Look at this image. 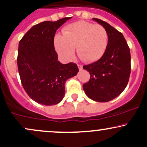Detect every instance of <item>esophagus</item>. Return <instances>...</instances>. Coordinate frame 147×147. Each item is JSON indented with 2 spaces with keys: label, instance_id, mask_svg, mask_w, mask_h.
<instances>
[{
  "label": "esophagus",
  "instance_id": "esophagus-1",
  "mask_svg": "<svg viewBox=\"0 0 147 147\" xmlns=\"http://www.w3.org/2000/svg\"><path fill=\"white\" fill-rule=\"evenodd\" d=\"M77 66H78L79 70H82L83 69V66L82 65H80V64H77Z\"/></svg>",
  "mask_w": 147,
  "mask_h": 147
}]
</instances>
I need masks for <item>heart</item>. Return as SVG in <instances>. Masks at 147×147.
Listing matches in <instances>:
<instances>
[{
  "mask_svg": "<svg viewBox=\"0 0 147 147\" xmlns=\"http://www.w3.org/2000/svg\"><path fill=\"white\" fill-rule=\"evenodd\" d=\"M108 42L107 31L102 25L83 21L67 25L63 36L57 34L54 39L55 50L62 59H72L77 48L78 56L86 62L99 60L107 48Z\"/></svg>",
  "mask_w": 147,
  "mask_h": 147,
  "instance_id": "1",
  "label": "heart"
}]
</instances>
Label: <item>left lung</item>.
<instances>
[{
    "instance_id": "8db88e82",
    "label": "left lung",
    "mask_w": 147,
    "mask_h": 147,
    "mask_svg": "<svg viewBox=\"0 0 147 147\" xmlns=\"http://www.w3.org/2000/svg\"><path fill=\"white\" fill-rule=\"evenodd\" d=\"M92 19L105 28L109 42L104 55L98 61L83 66L90 75L83 88L90 99L107 102L120 95L127 86L131 74V53L122 33L105 21Z\"/></svg>"
}]
</instances>
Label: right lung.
<instances>
[{
	"instance_id": "1",
	"label": "right lung",
	"mask_w": 147,
	"mask_h": 147,
	"mask_svg": "<svg viewBox=\"0 0 147 147\" xmlns=\"http://www.w3.org/2000/svg\"><path fill=\"white\" fill-rule=\"evenodd\" d=\"M71 17L34 25L19 41L17 65L23 88L34 102L55 105L65 95V82L77 75V64H62L54 46L59 28Z\"/></svg>"
}]
</instances>
